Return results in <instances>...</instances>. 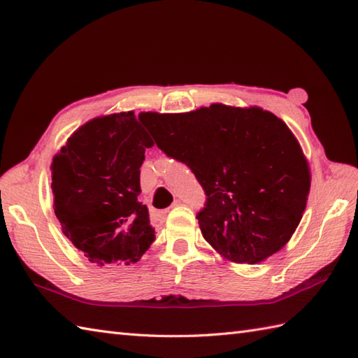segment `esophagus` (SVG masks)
Here are the masks:
<instances>
[{
  "mask_svg": "<svg viewBox=\"0 0 358 358\" xmlns=\"http://www.w3.org/2000/svg\"><path fill=\"white\" fill-rule=\"evenodd\" d=\"M177 206H180V200H175V201L172 203L171 208H177ZM166 212H169V210H164V214H166Z\"/></svg>",
  "mask_w": 358,
  "mask_h": 358,
  "instance_id": "34e87169",
  "label": "esophagus"
}]
</instances>
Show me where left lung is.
<instances>
[{
	"label": "left lung",
	"mask_w": 358,
	"mask_h": 358,
	"mask_svg": "<svg viewBox=\"0 0 358 358\" xmlns=\"http://www.w3.org/2000/svg\"><path fill=\"white\" fill-rule=\"evenodd\" d=\"M167 157L206 192L204 240L234 263H260L291 240L306 209L310 171L291 129L260 108L222 103L186 113H143Z\"/></svg>",
	"instance_id": "1"
}]
</instances>
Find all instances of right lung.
<instances>
[{"mask_svg":"<svg viewBox=\"0 0 358 358\" xmlns=\"http://www.w3.org/2000/svg\"><path fill=\"white\" fill-rule=\"evenodd\" d=\"M141 118L131 110L90 120L52 159L63 234L98 266L136 263L155 240L138 201L144 152L154 146Z\"/></svg>","mask_w":358,"mask_h":358,"instance_id":"obj_1","label":"right lung"}]
</instances>
